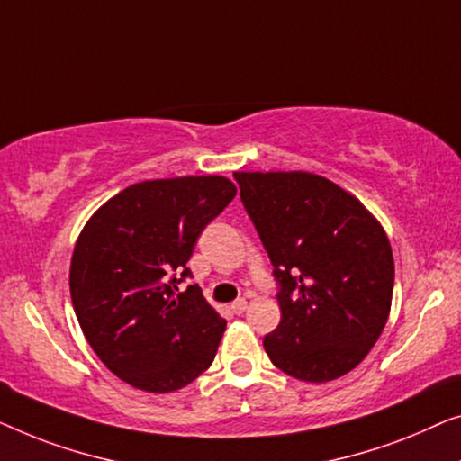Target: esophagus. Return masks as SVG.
Segmentation results:
<instances>
[{
    "label": "esophagus",
    "instance_id": "34e87169",
    "mask_svg": "<svg viewBox=\"0 0 461 461\" xmlns=\"http://www.w3.org/2000/svg\"><path fill=\"white\" fill-rule=\"evenodd\" d=\"M231 311H233V313H236V315L244 313V311H246V301H244V298H238V301H233V303H231Z\"/></svg>",
    "mask_w": 461,
    "mask_h": 461
}]
</instances>
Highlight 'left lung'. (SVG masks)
<instances>
[{
    "mask_svg": "<svg viewBox=\"0 0 461 461\" xmlns=\"http://www.w3.org/2000/svg\"><path fill=\"white\" fill-rule=\"evenodd\" d=\"M240 196L280 282L282 320L263 339L284 374L330 382L359 366L386 326L394 261L378 219L307 171H236Z\"/></svg>",
    "mask_w": 461,
    "mask_h": 461,
    "instance_id": "obj_1",
    "label": "left lung"
}]
</instances>
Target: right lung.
<instances>
[{
    "label": "right lung",
    "instance_id": "right-lung-1",
    "mask_svg": "<svg viewBox=\"0 0 461 461\" xmlns=\"http://www.w3.org/2000/svg\"><path fill=\"white\" fill-rule=\"evenodd\" d=\"M236 192L223 175L148 179L83 225L68 274L75 315L104 366L133 388L179 391L215 359L228 323L198 286L175 296L168 274H190L198 236Z\"/></svg>",
    "mask_w": 461,
    "mask_h": 461
}]
</instances>
